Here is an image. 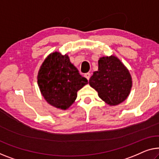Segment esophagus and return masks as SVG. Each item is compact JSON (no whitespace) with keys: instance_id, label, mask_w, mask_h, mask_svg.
I'll return each mask as SVG.
<instances>
[{"instance_id":"1","label":"esophagus","mask_w":159,"mask_h":159,"mask_svg":"<svg viewBox=\"0 0 159 159\" xmlns=\"http://www.w3.org/2000/svg\"><path fill=\"white\" fill-rule=\"evenodd\" d=\"M84 76L86 77L88 80H89L90 77H91V73H85V74H84Z\"/></svg>"}]
</instances>
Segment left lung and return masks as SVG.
<instances>
[{"label": "left lung", "instance_id": "left-lung-1", "mask_svg": "<svg viewBox=\"0 0 159 159\" xmlns=\"http://www.w3.org/2000/svg\"><path fill=\"white\" fill-rule=\"evenodd\" d=\"M89 85L103 101L116 106L129 96L132 79L129 70L117 57L105 56L99 58L98 69L90 78Z\"/></svg>", "mask_w": 159, "mask_h": 159}]
</instances>
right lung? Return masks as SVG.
Here are the masks:
<instances>
[{
	"label": "right lung",
	"instance_id": "obj_1",
	"mask_svg": "<svg viewBox=\"0 0 159 159\" xmlns=\"http://www.w3.org/2000/svg\"><path fill=\"white\" fill-rule=\"evenodd\" d=\"M88 80L81 76L68 55L54 52L45 59L38 74V84L45 100L51 106L66 110L74 102L77 92Z\"/></svg>",
	"mask_w": 159,
	"mask_h": 159
}]
</instances>
